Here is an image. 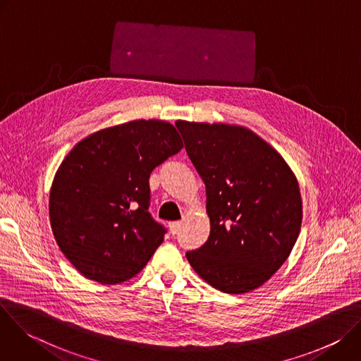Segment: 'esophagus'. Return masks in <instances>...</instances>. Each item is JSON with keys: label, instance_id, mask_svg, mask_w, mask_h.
Wrapping results in <instances>:
<instances>
[{"label": "esophagus", "instance_id": "obj_1", "mask_svg": "<svg viewBox=\"0 0 361 361\" xmlns=\"http://www.w3.org/2000/svg\"><path fill=\"white\" fill-rule=\"evenodd\" d=\"M169 227H170L171 235H177L178 231L181 230V221H173V223L169 224Z\"/></svg>", "mask_w": 361, "mask_h": 361}]
</instances>
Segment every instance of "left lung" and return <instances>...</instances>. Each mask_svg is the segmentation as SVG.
<instances>
[{
    "mask_svg": "<svg viewBox=\"0 0 361 361\" xmlns=\"http://www.w3.org/2000/svg\"><path fill=\"white\" fill-rule=\"evenodd\" d=\"M176 126L205 184L210 219L209 240L185 254L190 266L223 293L259 288L298 238L297 177L277 149L243 126L181 120Z\"/></svg>",
    "mask_w": 361,
    "mask_h": 361,
    "instance_id": "1",
    "label": "left lung"
}]
</instances>
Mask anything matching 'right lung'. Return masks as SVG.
Instances as JSON below:
<instances>
[{
    "mask_svg": "<svg viewBox=\"0 0 361 361\" xmlns=\"http://www.w3.org/2000/svg\"><path fill=\"white\" fill-rule=\"evenodd\" d=\"M181 148L173 124L134 120L90 134L67 154L49 190V223L85 279L120 284L147 266L166 233L147 212L148 178Z\"/></svg>",
    "mask_w": 361,
    "mask_h": 361,
    "instance_id": "1",
    "label": "right lung"
}]
</instances>
